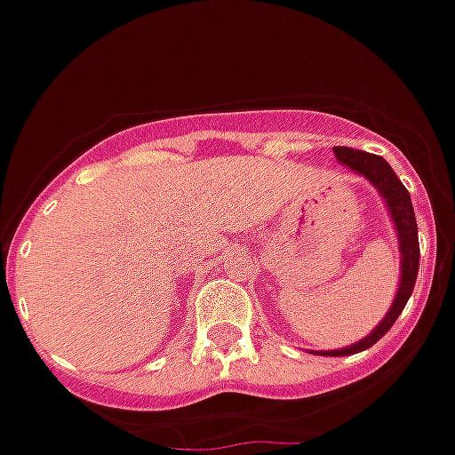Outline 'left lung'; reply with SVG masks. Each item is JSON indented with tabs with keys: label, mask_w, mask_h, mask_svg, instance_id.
Masks as SVG:
<instances>
[{
	"label": "left lung",
	"mask_w": 455,
	"mask_h": 455,
	"mask_svg": "<svg viewBox=\"0 0 455 455\" xmlns=\"http://www.w3.org/2000/svg\"><path fill=\"white\" fill-rule=\"evenodd\" d=\"M334 156H337V160L341 162L343 167L353 169L355 173L364 176L378 189V195L385 199L387 212L392 217L394 231L398 235V250H401V279H398L396 298H394L392 307L385 314V318L375 325V330H371V334H366L362 341L353 343V346L339 347V350H321V353L314 350V355H325V357H346V355L362 353V350H366V347L380 341L387 331L392 330V325L396 323L401 311L405 309V304H408L410 295L414 291V282H417L419 235L410 192L398 180V176L394 173V169L389 167V162L385 157L373 156V153L355 151V148H347V146H334Z\"/></svg>",
	"instance_id": "left-lung-1"
}]
</instances>
